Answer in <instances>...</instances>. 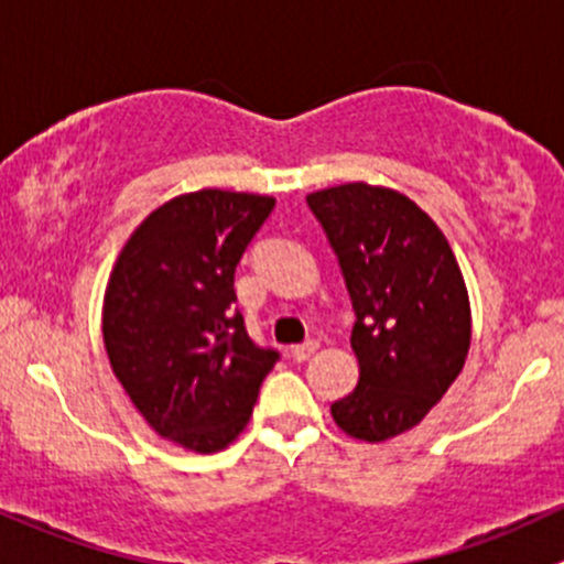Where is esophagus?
I'll return each mask as SVG.
<instances>
[{"mask_svg": "<svg viewBox=\"0 0 564 564\" xmlns=\"http://www.w3.org/2000/svg\"><path fill=\"white\" fill-rule=\"evenodd\" d=\"M316 351H318V340H313V337H311V340L300 343V346L292 348V357L297 361H307Z\"/></svg>", "mask_w": 564, "mask_h": 564, "instance_id": "1", "label": "esophagus"}]
</instances>
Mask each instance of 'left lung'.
<instances>
[{
    "mask_svg": "<svg viewBox=\"0 0 564 564\" xmlns=\"http://www.w3.org/2000/svg\"><path fill=\"white\" fill-rule=\"evenodd\" d=\"M335 248L357 324L359 383L332 402L346 435L381 443L441 402L470 351V297L446 235L405 194L343 183L307 194Z\"/></svg>",
    "mask_w": 564,
    "mask_h": 564,
    "instance_id": "8db88e82",
    "label": "left lung"
}]
</instances>
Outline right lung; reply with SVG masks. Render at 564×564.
I'll use <instances>...</instances> for the list:
<instances>
[{
  "label": "right lung",
  "instance_id": "obj_1",
  "mask_svg": "<svg viewBox=\"0 0 564 564\" xmlns=\"http://www.w3.org/2000/svg\"><path fill=\"white\" fill-rule=\"evenodd\" d=\"M275 199L199 188L129 235L102 302L110 367L148 426L197 454L246 430L278 351L248 337L235 267Z\"/></svg>",
  "mask_w": 564,
  "mask_h": 564
}]
</instances>
